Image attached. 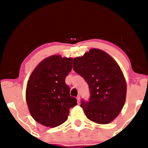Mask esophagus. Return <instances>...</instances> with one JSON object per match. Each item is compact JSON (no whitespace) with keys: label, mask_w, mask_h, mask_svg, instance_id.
Here are the masks:
<instances>
[{"label":"esophagus","mask_w":148,"mask_h":148,"mask_svg":"<svg viewBox=\"0 0 148 148\" xmlns=\"http://www.w3.org/2000/svg\"><path fill=\"white\" fill-rule=\"evenodd\" d=\"M77 100L78 104H79V103H80V97L79 96L77 97Z\"/></svg>","instance_id":"obj_1"}]
</instances>
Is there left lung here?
<instances>
[{"mask_svg":"<svg viewBox=\"0 0 148 148\" xmlns=\"http://www.w3.org/2000/svg\"><path fill=\"white\" fill-rule=\"evenodd\" d=\"M73 70L88 83L89 101L81 106L88 119L98 124H108L116 119L124 106L126 80L118 63L102 50L92 48L73 59Z\"/></svg>","mask_w":148,"mask_h":148,"instance_id":"1","label":"left lung"}]
</instances>
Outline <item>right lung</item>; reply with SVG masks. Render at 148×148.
Here are the masks:
<instances>
[{"instance_id":"right-lung-1","label":"right lung","mask_w":148,"mask_h":148,"mask_svg":"<svg viewBox=\"0 0 148 148\" xmlns=\"http://www.w3.org/2000/svg\"><path fill=\"white\" fill-rule=\"evenodd\" d=\"M73 58L52 55L38 64L28 80L25 98L36 122L54 128L67 120L69 109L77 105L70 96L65 78L72 69Z\"/></svg>"}]
</instances>
